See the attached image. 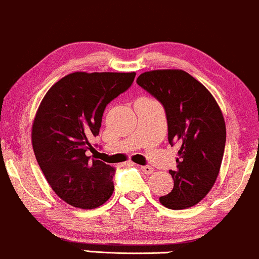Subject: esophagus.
I'll list each match as a JSON object with an SVG mask.
<instances>
[{
  "label": "esophagus",
  "mask_w": 259,
  "mask_h": 259,
  "mask_svg": "<svg viewBox=\"0 0 259 259\" xmlns=\"http://www.w3.org/2000/svg\"><path fill=\"white\" fill-rule=\"evenodd\" d=\"M141 170L143 171L144 174H147V175H150V174H153L154 168L152 166H149V165H143V166H141Z\"/></svg>",
  "instance_id": "esophagus-1"
}]
</instances>
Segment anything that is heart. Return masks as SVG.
I'll list each match as a JSON object with an SVG mask.
<instances>
[{
  "label": "heart",
  "mask_w": 259,
  "mask_h": 259,
  "mask_svg": "<svg viewBox=\"0 0 259 259\" xmlns=\"http://www.w3.org/2000/svg\"><path fill=\"white\" fill-rule=\"evenodd\" d=\"M141 99H143V100H149V98H141Z\"/></svg>",
  "instance_id": "obj_1"
}]
</instances>
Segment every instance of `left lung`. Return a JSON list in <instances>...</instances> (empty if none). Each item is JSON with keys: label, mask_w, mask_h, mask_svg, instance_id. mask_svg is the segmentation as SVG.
I'll return each mask as SVG.
<instances>
[{"label": "left lung", "mask_w": 259, "mask_h": 259, "mask_svg": "<svg viewBox=\"0 0 259 259\" xmlns=\"http://www.w3.org/2000/svg\"><path fill=\"white\" fill-rule=\"evenodd\" d=\"M158 99L167 118L168 143L179 147L174 188L159 200L174 210L196 205L219 175L226 141L224 116L210 92L182 69H155L137 78Z\"/></svg>", "instance_id": "8db88e82"}]
</instances>
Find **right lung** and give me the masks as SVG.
<instances>
[{
	"instance_id": "obj_1",
	"label": "right lung",
	"mask_w": 259,
	"mask_h": 259,
	"mask_svg": "<svg viewBox=\"0 0 259 259\" xmlns=\"http://www.w3.org/2000/svg\"><path fill=\"white\" fill-rule=\"evenodd\" d=\"M136 73L74 72L61 78L40 103L31 144L37 164L55 193L80 209L103 205L114 192L115 167L87 156L94 150L107 104L133 83Z\"/></svg>"
}]
</instances>
